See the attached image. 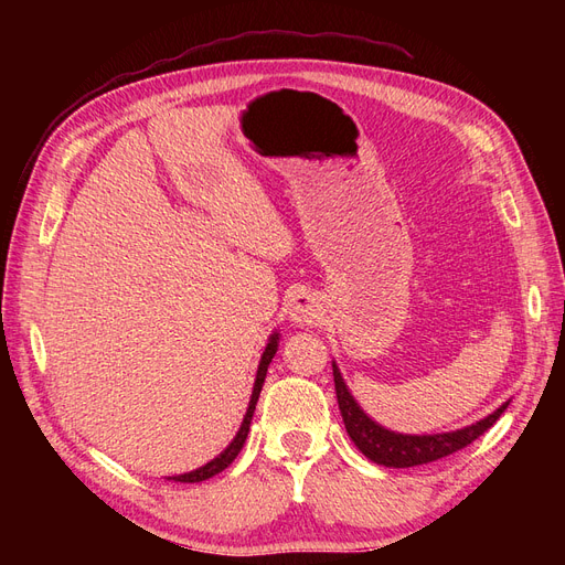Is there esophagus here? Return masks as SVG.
Listing matches in <instances>:
<instances>
[{"mask_svg": "<svg viewBox=\"0 0 565 565\" xmlns=\"http://www.w3.org/2000/svg\"><path fill=\"white\" fill-rule=\"evenodd\" d=\"M322 318V309L311 292H299L289 299V320L297 324H313Z\"/></svg>", "mask_w": 565, "mask_h": 565, "instance_id": "obj_1", "label": "esophagus"}]
</instances>
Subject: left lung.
Listing matches in <instances>:
<instances>
[{
  "label": "left lung",
  "instance_id": "8db88e82",
  "mask_svg": "<svg viewBox=\"0 0 565 565\" xmlns=\"http://www.w3.org/2000/svg\"><path fill=\"white\" fill-rule=\"evenodd\" d=\"M334 374V391H337V403L341 409V419H344L347 434L355 443V448L361 450L374 465H384L393 469H405V467H417V465H429L440 457H448L461 448H467L478 436H483L490 426L500 419V415L507 409L509 401L502 403L492 415L486 419L476 422L465 429L448 431V434H431V436H409V434H396L384 429L382 424L370 419L361 405L355 403L351 391L347 388L344 380H341L339 367L332 363Z\"/></svg>",
  "mask_w": 565,
  "mask_h": 565
}]
</instances>
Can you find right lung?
<instances>
[{
	"label": "right lung",
	"mask_w": 565,
	"mask_h": 565,
	"mask_svg": "<svg viewBox=\"0 0 565 565\" xmlns=\"http://www.w3.org/2000/svg\"><path fill=\"white\" fill-rule=\"evenodd\" d=\"M278 332H273L268 344L264 349V355L259 361V370H256V382H254V391H252V398H249V407L245 413V419L241 424V431L235 434V438L231 440V446L221 452L218 457H214L212 461H207V465L195 469V471H188V473H179V476H172V481H179V483H200V481H207V478L216 476L224 471L231 461L237 457V452L243 450L245 440H247V434H249V424H252V415H254V407H256V401H259V393H262V386H264V380H266V372H268V365L273 361V355H276L278 351Z\"/></svg>",
	"instance_id": "right-lung-1"
}]
</instances>
